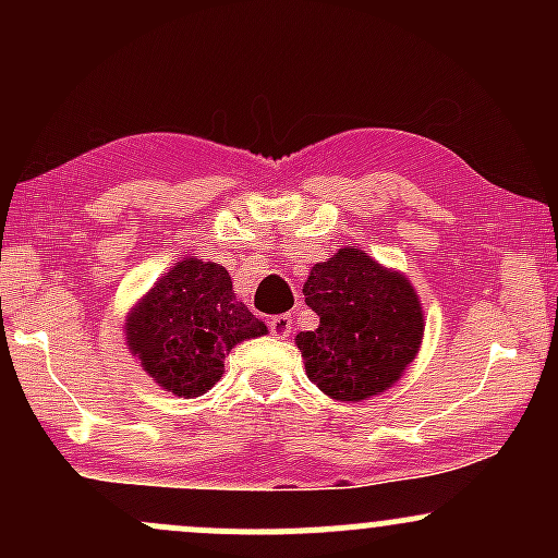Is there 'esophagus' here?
I'll use <instances>...</instances> for the list:
<instances>
[{
	"label": "esophagus",
	"instance_id": "esophagus-1",
	"mask_svg": "<svg viewBox=\"0 0 558 558\" xmlns=\"http://www.w3.org/2000/svg\"><path fill=\"white\" fill-rule=\"evenodd\" d=\"M291 328H293V323H291V317H288V315H278V317L270 319V332H272V336L286 338L288 332H291Z\"/></svg>",
	"mask_w": 558,
	"mask_h": 558
}]
</instances>
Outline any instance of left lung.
<instances>
[{
  "instance_id": "1",
  "label": "left lung",
  "mask_w": 558,
  "mask_h": 558,
  "mask_svg": "<svg viewBox=\"0 0 558 558\" xmlns=\"http://www.w3.org/2000/svg\"><path fill=\"white\" fill-rule=\"evenodd\" d=\"M319 325L296 336L304 369L336 401L383 393L417 356L425 319L407 275L377 265L362 248H338L304 283Z\"/></svg>"
}]
</instances>
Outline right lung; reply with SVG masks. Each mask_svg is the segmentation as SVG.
I'll return each mask as SVG.
<instances>
[{"label": "right lung", "mask_w": 558, "mask_h": 558, "mask_svg": "<svg viewBox=\"0 0 558 558\" xmlns=\"http://www.w3.org/2000/svg\"><path fill=\"white\" fill-rule=\"evenodd\" d=\"M267 325L233 293L217 262L183 259L128 312V349L141 367L181 399L207 393L226 373V354Z\"/></svg>", "instance_id": "right-lung-1"}]
</instances>
